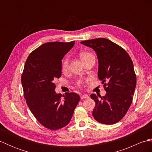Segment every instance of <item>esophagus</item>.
Instances as JSON below:
<instances>
[{
  "label": "esophagus",
  "instance_id": "obj_1",
  "mask_svg": "<svg viewBox=\"0 0 152 152\" xmlns=\"http://www.w3.org/2000/svg\"><path fill=\"white\" fill-rule=\"evenodd\" d=\"M80 98H81V99H89V96L88 95H82L81 96H80Z\"/></svg>",
  "mask_w": 152,
  "mask_h": 152
}]
</instances>
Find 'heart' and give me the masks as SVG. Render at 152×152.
I'll return each mask as SVG.
<instances>
[{"instance_id": "heart-1", "label": "heart", "mask_w": 152, "mask_h": 152, "mask_svg": "<svg viewBox=\"0 0 152 152\" xmlns=\"http://www.w3.org/2000/svg\"><path fill=\"white\" fill-rule=\"evenodd\" d=\"M93 55L91 53H90L89 52H88V51H82L80 53V57H81V59H82V61L83 62L88 59L89 57H90L91 56H92ZM69 58L67 57L64 58L63 60L62 61V64H61V69H62L63 71H65L67 70L68 67H69ZM78 85L79 86H81L83 85V81L81 80H80L78 81Z\"/></svg>"}]
</instances>
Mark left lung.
<instances>
[{"mask_svg":"<svg viewBox=\"0 0 152 152\" xmlns=\"http://www.w3.org/2000/svg\"><path fill=\"white\" fill-rule=\"evenodd\" d=\"M92 48L99 61L98 77L104 84L105 96L91 94L95 102L93 116L102 124L112 125L119 121L128 111L133 101L137 77L130 56L124 49L106 38L82 41Z\"/></svg>","mask_w":152,"mask_h":152,"instance_id":"obj_1","label":"left lung"}]
</instances>
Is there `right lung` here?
I'll list each match as a JSON object with an SVG mask.
<instances>
[{"mask_svg":"<svg viewBox=\"0 0 152 152\" xmlns=\"http://www.w3.org/2000/svg\"><path fill=\"white\" fill-rule=\"evenodd\" d=\"M75 41L45 43L30 53L21 76L24 96L30 110L38 122L51 130L69 124L80 101L79 95L55 91L54 80L61 76L64 55L72 49Z\"/></svg>","mask_w":152,"mask_h":152,"instance_id":"obj_1","label":"right lung"}]
</instances>
